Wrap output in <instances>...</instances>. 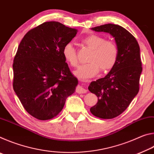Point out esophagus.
Wrapping results in <instances>:
<instances>
[{
    "mask_svg": "<svg viewBox=\"0 0 154 154\" xmlns=\"http://www.w3.org/2000/svg\"><path fill=\"white\" fill-rule=\"evenodd\" d=\"M87 91L88 90L82 86V85H78L76 88V92L79 94H85L87 92Z\"/></svg>",
    "mask_w": 154,
    "mask_h": 154,
    "instance_id": "esophagus-1",
    "label": "esophagus"
}]
</instances>
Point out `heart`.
<instances>
[{
  "instance_id": "b5f03b06",
  "label": "heart",
  "mask_w": 154,
  "mask_h": 154,
  "mask_svg": "<svg viewBox=\"0 0 154 154\" xmlns=\"http://www.w3.org/2000/svg\"><path fill=\"white\" fill-rule=\"evenodd\" d=\"M81 42L92 49L88 58L89 63L80 66L74 72L75 76L82 80H87L97 75L101 70L107 72L116 66L119 58V49L117 44L103 36L92 34L83 38ZM62 55L70 66L78 64L77 52L71 43H66L62 49Z\"/></svg>"
}]
</instances>
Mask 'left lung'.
I'll use <instances>...</instances> for the list:
<instances>
[{
	"instance_id": "left-lung-1",
	"label": "left lung",
	"mask_w": 154,
	"mask_h": 154,
	"mask_svg": "<svg viewBox=\"0 0 154 154\" xmlns=\"http://www.w3.org/2000/svg\"><path fill=\"white\" fill-rule=\"evenodd\" d=\"M92 29L111 34L119 49L113 69L88 87L98 97L97 103L90 108L92 114L101 119H113L126 110L139 92L142 72L140 48L134 36L119 25L107 24Z\"/></svg>"
}]
</instances>
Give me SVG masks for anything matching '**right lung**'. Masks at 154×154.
<instances>
[{
    "instance_id": "1",
    "label": "right lung",
    "mask_w": 154,
    "mask_h": 154,
    "mask_svg": "<svg viewBox=\"0 0 154 154\" xmlns=\"http://www.w3.org/2000/svg\"><path fill=\"white\" fill-rule=\"evenodd\" d=\"M77 30L58 22H44L26 34L14 57L13 88L25 110L39 120L55 118L78 80L62 49Z\"/></svg>"
}]
</instances>
